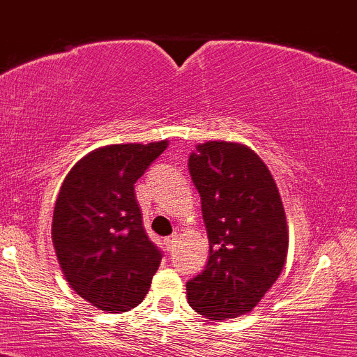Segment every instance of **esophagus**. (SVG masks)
Wrapping results in <instances>:
<instances>
[{"instance_id": "obj_1", "label": "esophagus", "mask_w": 357, "mask_h": 357, "mask_svg": "<svg viewBox=\"0 0 357 357\" xmlns=\"http://www.w3.org/2000/svg\"><path fill=\"white\" fill-rule=\"evenodd\" d=\"M177 242H178V234H172L170 237L165 238V245H167L168 251H174V248L177 245Z\"/></svg>"}]
</instances>
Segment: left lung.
<instances>
[{
	"instance_id": "left-lung-1",
	"label": "left lung",
	"mask_w": 357,
	"mask_h": 357,
	"mask_svg": "<svg viewBox=\"0 0 357 357\" xmlns=\"http://www.w3.org/2000/svg\"><path fill=\"white\" fill-rule=\"evenodd\" d=\"M189 174L201 196L209 258L187 282V301L208 319L237 318L284 270L289 234L280 192L258 154L235 142L196 146Z\"/></svg>"
}]
</instances>
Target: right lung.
<instances>
[{"label": "right lung", "mask_w": 357, "mask_h": 357, "mask_svg": "<svg viewBox=\"0 0 357 357\" xmlns=\"http://www.w3.org/2000/svg\"><path fill=\"white\" fill-rule=\"evenodd\" d=\"M168 148V141L113 144L73 165L53 213L61 271L82 299L106 313L142 303L163 252L149 241L134 183Z\"/></svg>", "instance_id": "add662e5"}]
</instances>
